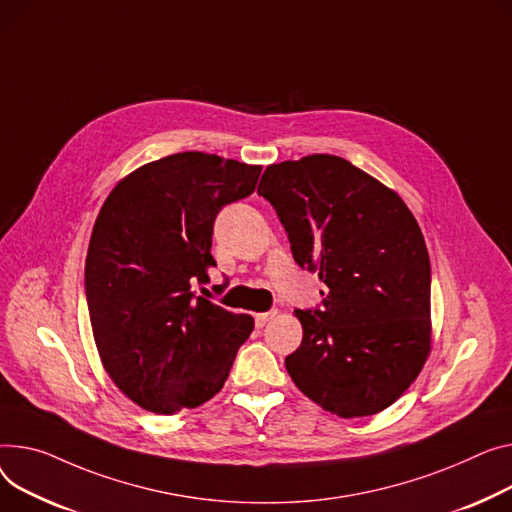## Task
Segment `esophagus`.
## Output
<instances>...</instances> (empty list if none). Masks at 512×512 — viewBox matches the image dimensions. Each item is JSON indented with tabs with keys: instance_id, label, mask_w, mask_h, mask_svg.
I'll use <instances>...</instances> for the list:
<instances>
[{
	"instance_id": "esophagus-1",
	"label": "esophagus",
	"mask_w": 512,
	"mask_h": 512,
	"mask_svg": "<svg viewBox=\"0 0 512 512\" xmlns=\"http://www.w3.org/2000/svg\"><path fill=\"white\" fill-rule=\"evenodd\" d=\"M278 315V311H267V313H259L255 315V325L257 327H265L269 321H274Z\"/></svg>"
}]
</instances>
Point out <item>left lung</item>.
I'll use <instances>...</instances> for the list:
<instances>
[{
	"label": "left lung",
	"instance_id": "1",
	"mask_svg": "<svg viewBox=\"0 0 512 512\" xmlns=\"http://www.w3.org/2000/svg\"><path fill=\"white\" fill-rule=\"evenodd\" d=\"M257 193L274 206L294 261L327 286L321 306L294 311V385L339 418L383 412L430 352V259L414 214L331 154L267 166Z\"/></svg>",
	"mask_w": 512,
	"mask_h": 512
}]
</instances>
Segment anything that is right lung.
I'll return each mask as SVG.
<instances>
[{"label": "right lung", "instance_id": "right-lung-1", "mask_svg": "<svg viewBox=\"0 0 512 512\" xmlns=\"http://www.w3.org/2000/svg\"><path fill=\"white\" fill-rule=\"evenodd\" d=\"M259 175L261 166L181 152L133 170L102 203L84 269L92 333L109 377L148 412L212 399L253 331L249 315L197 288L216 265V216Z\"/></svg>", "mask_w": 512, "mask_h": 512}]
</instances>
